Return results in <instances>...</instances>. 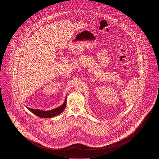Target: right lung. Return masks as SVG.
I'll return each mask as SVG.
<instances>
[{"instance_id":"add662e5","label":"right lung","mask_w":159,"mask_h":159,"mask_svg":"<svg viewBox=\"0 0 159 159\" xmlns=\"http://www.w3.org/2000/svg\"><path fill=\"white\" fill-rule=\"evenodd\" d=\"M66 105V97L65 99L64 102L62 105H61L60 107L57 108L52 109L49 111H43L39 109H32V108H29L26 106L27 107L31 112H32L34 114L36 115L40 118H49L53 117L54 116L60 114L63 110L65 108Z\"/></svg>"}]
</instances>
